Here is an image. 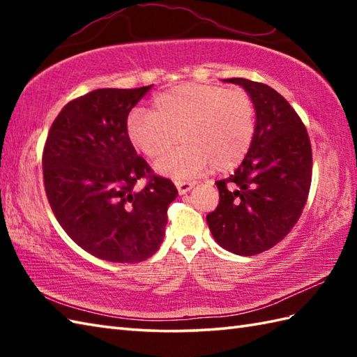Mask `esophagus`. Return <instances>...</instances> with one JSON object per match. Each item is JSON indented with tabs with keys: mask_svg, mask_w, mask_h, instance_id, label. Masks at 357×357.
Wrapping results in <instances>:
<instances>
[{
	"mask_svg": "<svg viewBox=\"0 0 357 357\" xmlns=\"http://www.w3.org/2000/svg\"><path fill=\"white\" fill-rule=\"evenodd\" d=\"M174 185H176L179 195H185V193L190 192L192 188L195 187L193 183H185V181H176V183H174Z\"/></svg>",
	"mask_w": 357,
	"mask_h": 357,
	"instance_id": "obj_1",
	"label": "esophagus"
}]
</instances>
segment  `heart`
<instances>
[{"instance_id":"1","label":"heart","mask_w":357,"mask_h":357,"mask_svg":"<svg viewBox=\"0 0 357 357\" xmlns=\"http://www.w3.org/2000/svg\"><path fill=\"white\" fill-rule=\"evenodd\" d=\"M256 130L253 100L241 89L210 84H181L159 93L151 112L136 109L127 118L132 147L155 158L174 140L183 144L159 156L155 172L172 179H190L206 173L229 172L248 153Z\"/></svg>"}]
</instances>
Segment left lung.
Returning a JSON list of instances; mask_svg holds the SVG:
<instances>
[{
  "label": "left lung",
  "instance_id": "1",
  "mask_svg": "<svg viewBox=\"0 0 357 357\" xmlns=\"http://www.w3.org/2000/svg\"><path fill=\"white\" fill-rule=\"evenodd\" d=\"M224 81L253 100L256 130L242 164L216 181L219 206L207 224L227 252L253 256L282 241L301 218L312 184V146L298 113L275 89L244 78Z\"/></svg>",
  "mask_w": 357,
  "mask_h": 357
}]
</instances>
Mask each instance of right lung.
I'll return each instance as SVG.
<instances>
[{"label": "right lung", "instance_id": "right-lung-1", "mask_svg": "<svg viewBox=\"0 0 357 357\" xmlns=\"http://www.w3.org/2000/svg\"><path fill=\"white\" fill-rule=\"evenodd\" d=\"M150 89H98L77 98L59 112L45 141L44 187L53 213L73 242L102 261L133 264L155 255L178 196L126 133L128 113ZM141 177L149 183L136 191Z\"/></svg>", "mask_w": 357, "mask_h": 357}]
</instances>
